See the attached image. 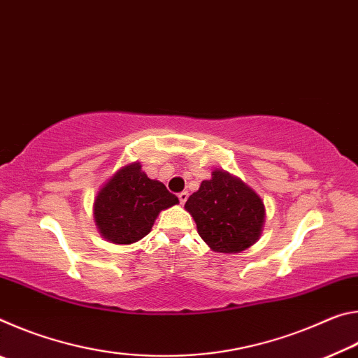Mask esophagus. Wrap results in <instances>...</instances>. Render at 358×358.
Returning <instances> with one entry per match:
<instances>
[{"mask_svg": "<svg viewBox=\"0 0 358 358\" xmlns=\"http://www.w3.org/2000/svg\"><path fill=\"white\" fill-rule=\"evenodd\" d=\"M187 196H189V194H187L186 191H183V192H180L178 194V199H180V203H185L186 201H187Z\"/></svg>", "mask_w": 358, "mask_h": 358, "instance_id": "1", "label": "esophagus"}]
</instances>
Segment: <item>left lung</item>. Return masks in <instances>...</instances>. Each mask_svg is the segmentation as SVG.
I'll return each mask as SVG.
<instances>
[{
	"label": "left lung",
	"instance_id": "1",
	"mask_svg": "<svg viewBox=\"0 0 358 358\" xmlns=\"http://www.w3.org/2000/svg\"><path fill=\"white\" fill-rule=\"evenodd\" d=\"M185 208L197 224V232L211 250L241 252L256 243L262 230L264 202L238 178L215 171L189 196Z\"/></svg>",
	"mask_w": 358,
	"mask_h": 358
}]
</instances>
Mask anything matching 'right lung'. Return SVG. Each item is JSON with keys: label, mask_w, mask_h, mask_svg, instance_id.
Wrapping results in <instances>:
<instances>
[{"label": "right lung", "mask_w": 358, "mask_h": 358, "mask_svg": "<svg viewBox=\"0 0 358 358\" xmlns=\"http://www.w3.org/2000/svg\"><path fill=\"white\" fill-rule=\"evenodd\" d=\"M138 162L121 169L99 191L94 220L102 237L117 245L136 243L153 227L156 216L178 203L161 181L150 180Z\"/></svg>", "instance_id": "right-lung-1"}]
</instances>
